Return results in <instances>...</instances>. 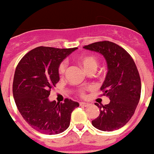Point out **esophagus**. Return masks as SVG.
<instances>
[{"label":"esophagus","mask_w":154,"mask_h":154,"mask_svg":"<svg viewBox=\"0 0 154 154\" xmlns=\"http://www.w3.org/2000/svg\"><path fill=\"white\" fill-rule=\"evenodd\" d=\"M79 104H80V106H89V103H84V102H81Z\"/></svg>","instance_id":"34e87169"}]
</instances>
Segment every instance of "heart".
<instances>
[{
  "instance_id": "b5f03b06",
  "label": "heart",
  "mask_w": 154,
  "mask_h": 154,
  "mask_svg": "<svg viewBox=\"0 0 154 154\" xmlns=\"http://www.w3.org/2000/svg\"><path fill=\"white\" fill-rule=\"evenodd\" d=\"M79 62L85 72L92 69V68H96V67H97V59L96 58V57L92 56V55H85V56L79 57ZM65 67H66V65L65 63H62L60 65V66L58 68V73L60 75H62L65 73Z\"/></svg>"
}]
</instances>
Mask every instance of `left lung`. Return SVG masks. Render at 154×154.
I'll return each instance as SVG.
<instances>
[{
    "label": "left lung",
    "mask_w": 154,
    "mask_h": 154,
    "mask_svg": "<svg viewBox=\"0 0 154 154\" xmlns=\"http://www.w3.org/2000/svg\"><path fill=\"white\" fill-rule=\"evenodd\" d=\"M83 48L101 54L108 67L100 89L110 102L105 106L95 103L100 113L92 121V126L102 131L119 130L131 119L140 98V77L135 62L126 50L113 42H95Z\"/></svg>",
    "instance_id": "left-lung-1"
}]
</instances>
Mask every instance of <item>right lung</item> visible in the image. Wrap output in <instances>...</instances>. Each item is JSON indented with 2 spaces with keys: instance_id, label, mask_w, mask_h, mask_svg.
Here are the masks:
<instances>
[{
  "instance_id": "obj_1",
  "label": "right lung",
  "mask_w": 154,
  "mask_h": 154,
  "mask_svg": "<svg viewBox=\"0 0 154 154\" xmlns=\"http://www.w3.org/2000/svg\"><path fill=\"white\" fill-rule=\"evenodd\" d=\"M76 49L35 48L16 68L14 99L24 120L37 131L48 135L62 133L69 126L72 111L79 106V103L69 99L63 103L48 99L51 89L60 79L61 62Z\"/></svg>"
}]
</instances>
